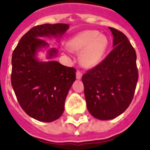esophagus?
<instances>
[{
	"instance_id": "34e87169",
	"label": "esophagus",
	"mask_w": 150,
	"mask_h": 150,
	"mask_svg": "<svg viewBox=\"0 0 150 150\" xmlns=\"http://www.w3.org/2000/svg\"><path fill=\"white\" fill-rule=\"evenodd\" d=\"M82 76H83V74H82V72H80V71L77 70V71H76V79H78V80H80V79L82 78Z\"/></svg>"
}]
</instances>
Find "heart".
<instances>
[{"label":"heart","mask_w":150,"mask_h":150,"mask_svg":"<svg viewBox=\"0 0 150 150\" xmlns=\"http://www.w3.org/2000/svg\"><path fill=\"white\" fill-rule=\"evenodd\" d=\"M108 46V39L96 30H86L76 34L68 42L67 51L80 52V62L86 68L96 66L102 61Z\"/></svg>","instance_id":"obj_1"}]
</instances>
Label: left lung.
Returning <instances> with one entry per match:
<instances>
[{
	"label": "left lung",
	"mask_w": 150,
	"mask_h": 150,
	"mask_svg": "<svg viewBox=\"0 0 150 150\" xmlns=\"http://www.w3.org/2000/svg\"><path fill=\"white\" fill-rule=\"evenodd\" d=\"M109 29L115 48L99 64L82 76L88 111L99 120L115 118L128 108L138 80L134 47L124 33Z\"/></svg>",
	"instance_id": "left-lung-1"
}]
</instances>
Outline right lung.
Wrapping results in <instances>:
<instances>
[{
	"mask_svg": "<svg viewBox=\"0 0 150 150\" xmlns=\"http://www.w3.org/2000/svg\"><path fill=\"white\" fill-rule=\"evenodd\" d=\"M67 24H43L29 29L22 37L12 54L11 84L21 108L29 116L43 122L59 118L73 83L76 69L57 61L41 62L35 57L38 48L48 45L43 36L60 37L68 29ZM57 50L49 51V57Z\"/></svg>",
	"mask_w": 150,
	"mask_h": 150,
	"instance_id": "add662e5",
	"label": "right lung"
}]
</instances>
